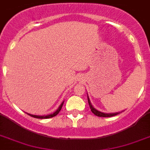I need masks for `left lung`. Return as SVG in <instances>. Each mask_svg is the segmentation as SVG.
Returning <instances> with one entry per match:
<instances>
[{"mask_svg":"<svg viewBox=\"0 0 150 150\" xmlns=\"http://www.w3.org/2000/svg\"><path fill=\"white\" fill-rule=\"evenodd\" d=\"M88 104H89V106H90V109H91V111H92V112H93L96 115L98 116V117H112V116H114V115H118V113H112V114H107V113H103V112H101L99 111L96 110L95 109L94 107L92 106L91 103H90V100L88 97Z\"/></svg>","mask_w":150,"mask_h":150,"instance_id":"left-lung-1","label":"left lung"}]
</instances>
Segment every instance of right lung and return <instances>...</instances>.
<instances>
[{"label": "right lung", "mask_w": 150, "mask_h": 150, "mask_svg": "<svg viewBox=\"0 0 150 150\" xmlns=\"http://www.w3.org/2000/svg\"><path fill=\"white\" fill-rule=\"evenodd\" d=\"M63 104H64V102H63L62 104H61V105L59 106V108H58V109H57V111H55L53 114H51V115H45V116H40V115H31V114H28L29 115H31V117H34V118H36V119H49V118H52L54 117V116H55V115H57L59 113V112L61 111V109H62V105Z\"/></svg>", "instance_id": "add662e5"}]
</instances>
